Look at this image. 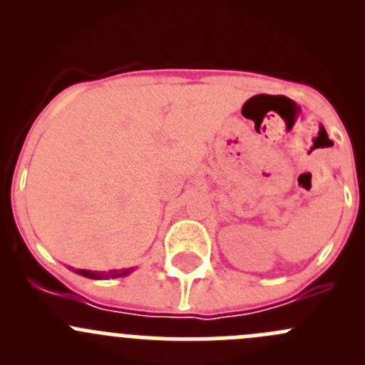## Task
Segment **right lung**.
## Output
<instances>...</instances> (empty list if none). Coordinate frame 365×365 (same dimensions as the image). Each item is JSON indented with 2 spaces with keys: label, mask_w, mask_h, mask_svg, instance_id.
<instances>
[{
  "label": "right lung",
  "mask_w": 365,
  "mask_h": 365,
  "mask_svg": "<svg viewBox=\"0 0 365 365\" xmlns=\"http://www.w3.org/2000/svg\"><path fill=\"white\" fill-rule=\"evenodd\" d=\"M77 274L84 275V277H90V279H98V277H104L102 274H98V272H90V270H77ZM128 274V270H123V272H111V277H120V275H125ZM108 277V275H106Z\"/></svg>",
  "instance_id": "add662e5"
}]
</instances>
